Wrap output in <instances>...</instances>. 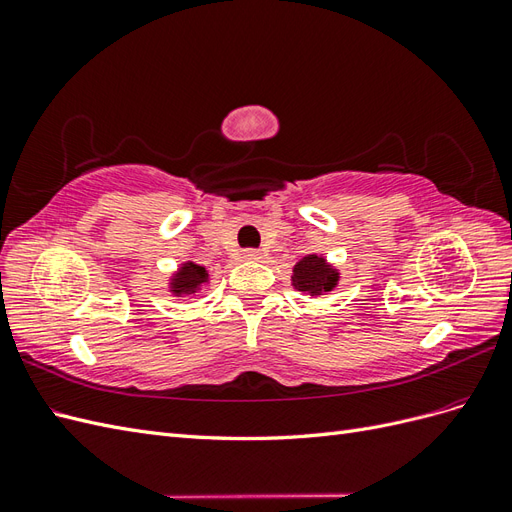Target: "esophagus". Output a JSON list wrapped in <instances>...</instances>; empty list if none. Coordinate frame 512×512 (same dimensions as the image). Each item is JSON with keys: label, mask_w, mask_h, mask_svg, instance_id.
I'll list each match as a JSON object with an SVG mask.
<instances>
[{"label": "esophagus", "mask_w": 512, "mask_h": 512, "mask_svg": "<svg viewBox=\"0 0 512 512\" xmlns=\"http://www.w3.org/2000/svg\"><path fill=\"white\" fill-rule=\"evenodd\" d=\"M243 258L250 260V262H256V260H262V254L258 250H245Z\"/></svg>", "instance_id": "1"}]
</instances>
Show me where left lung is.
<instances>
[{
	"label": "left lung",
	"mask_w": 512,
	"mask_h": 512,
	"mask_svg": "<svg viewBox=\"0 0 512 512\" xmlns=\"http://www.w3.org/2000/svg\"><path fill=\"white\" fill-rule=\"evenodd\" d=\"M339 280H342V271L329 262L327 256L312 252L294 262L290 286L309 294L312 299H318L322 294L333 292L339 286Z\"/></svg>",
	"instance_id": "left-lung-1"
}]
</instances>
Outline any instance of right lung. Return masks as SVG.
Here are the masks:
<instances>
[{
	"instance_id": "obj_1",
	"label": "right lung",
	"mask_w": 512,
	"mask_h": 512,
	"mask_svg": "<svg viewBox=\"0 0 512 512\" xmlns=\"http://www.w3.org/2000/svg\"><path fill=\"white\" fill-rule=\"evenodd\" d=\"M209 280V271L203 265H198L194 260H181V265H177V269L168 275L166 290L173 297L192 299L209 284Z\"/></svg>"
}]
</instances>
